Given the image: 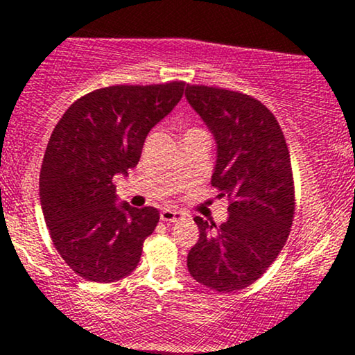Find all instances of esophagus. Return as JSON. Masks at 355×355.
Segmentation results:
<instances>
[{
    "label": "esophagus",
    "mask_w": 355,
    "mask_h": 355,
    "mask_svg": "<svg viewBox=\"0 0 355 355\" xmlns=\"http://www.w3.org/2000/svg\"><path fill=\"white\" fill-rule=\"evenodd\" d=\"M162 222H178V220L183 218V214L178 210H172V209H164L160 214Z\"/></svg>",
    "instance_id": "34e87169"
}]
</instances>
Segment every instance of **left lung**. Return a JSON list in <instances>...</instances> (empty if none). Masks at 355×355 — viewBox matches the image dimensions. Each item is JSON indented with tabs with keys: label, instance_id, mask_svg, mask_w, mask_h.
I'll return each mask as SVG.
<instances>
[{
	"label": "left lung",
	"instance_id": "left-lung-1",
	"mask_svg": "<svg viewBox=\"0 0 355 355\" xmlns=\"http://www.w3.org/2000/svg\"><path fill=\"white\" fill-rule=\"evenodd\" d=\"M185 96L217 140L211 187L230 200L222 225L195 217L200 239L187 257L190 275L217 292L245 288L280 254L295 214L291 153L274 113L240 92L187 85Z\"/></svg>",
	"mask_w": 355,
	"mask_h": 355
}]
</instances>
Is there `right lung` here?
<instances>
[{
    "mask_svg": "<svg viewBox=\"0 0 355 355\" xmlns=\"http://www.w3.org/2000/svg\"><path fill=\"white\" fill-rule=\"evenodd\" d=\"M185 81L113 85L73 101L53 130L40 200L50 237L75 274L115 282L132 274L160 211L118 207L113 177L138 165L145 138L172 112Z\"/></svg>",
    "mask_w": 355,
    "mask_h": 355,
    "instance_id": "1",
    "label": "right lung"
}]
</instances>
